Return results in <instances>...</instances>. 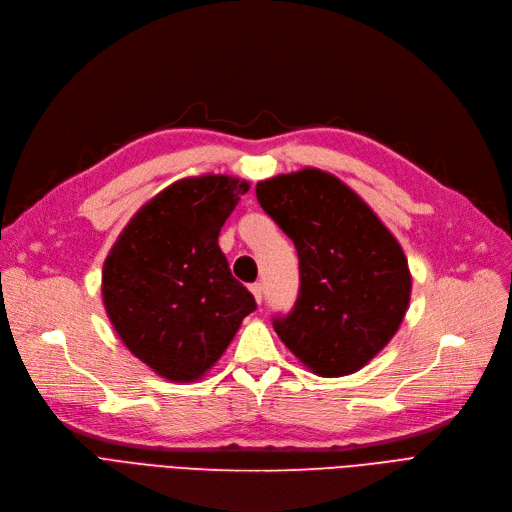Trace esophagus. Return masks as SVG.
I'll use <instances>...</instances> for the list:
<instances>
[{"instance_id": "34e87169", "label": "esophagus", "mask_w": 512, "mask_h": 512, "mask_svg": "<svg viewBox=\"0 0 512 512\" xmlns=\"http://www.w3.org/2000/svg\"><path fill=\"white\" fill-rule=\"evenodd\" d=\"M250 291H252L254 300L260 304V302H262V285H260V283H252V285H250Z\"/></svg>"}]
</instances>
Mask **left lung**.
<instances>
[{
  "instance_id": "1",
  "label": "left lung",
  "mask_w": 512,
  "mask_h": 512,
  "mask_svg": "<svg viewBox=\"0 0 512 512\" xmlns=\"http://www.w3.org/2000/svg\"><path fill=\"white\" fill-rule=\"evenodd\" d=\"M256 198L300 258L296 306L273 321L281 342L319 377L360 371L408 310L412 277L398 239L354 189L321 168L260 181Z\"/></svg>"
}]
</instances>
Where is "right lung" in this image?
Segmentation results:
<instances>
[{"instance_id":"add662e5","label":"right lung","mask_w":512,"mask_h":512,"mask_svg":"<svg viewBox=\"0 0 512 512\" xmlns=\"http://www.w3.org/2000/svg\"><path fill=\"white\" fill-rule=\"evenodd\" d=\"M250 183L185 177L145 202L106 256L102 298L133 356L175 383H193L223 356L256 308L218 248Z\"/></svg>"}]
</instances>
